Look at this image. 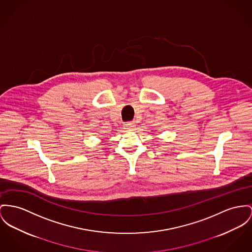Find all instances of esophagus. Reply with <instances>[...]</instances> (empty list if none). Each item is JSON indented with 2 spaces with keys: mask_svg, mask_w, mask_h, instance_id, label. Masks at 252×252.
<instances>
[{
  "mask_svg": "<svg viewBox=\"0 0 252 252\" xmlns=\"http://www.w3.org/2000/svg\"><path fill=\"white\" fill-rule=\"evenodd\" d=\"M134 127H135V123L134 121H129V122L124 123V128H126V129L132 130V129H134Z\"/></svg>",
  "mask_w": 252,
  "mask_h": 252,
  "instance_id": "1",
  "label": "esophagus"
}]
</instances>
